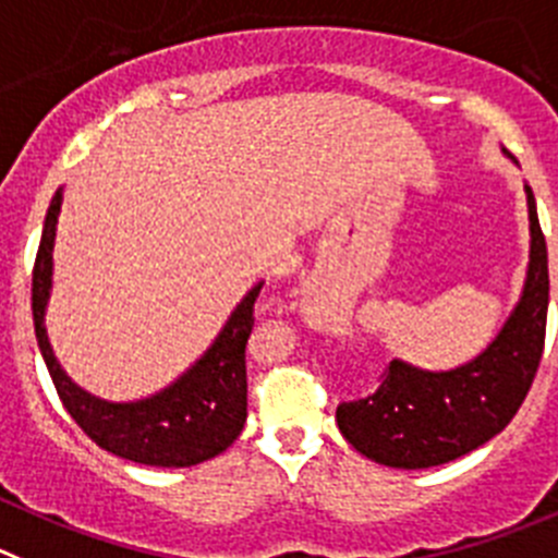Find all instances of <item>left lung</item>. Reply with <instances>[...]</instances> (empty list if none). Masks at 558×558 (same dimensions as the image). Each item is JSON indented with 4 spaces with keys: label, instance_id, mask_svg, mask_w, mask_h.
<instances>
[{
    "label": "left lung",
    "instance_id": "obj_1",
    "mask_svg": "<svg viewBox=\"0 0 558 558\" xmlns=\"http://www.w3.org/2000/svg\"><path fill=\"white\" fill-rule=\"evenodd\" d=\"M529 203V272L523 294L487 350L449 372L390 361L372 397L341 402V435L368 460L388 468L444 465L496 437L523 404L539 368L548 322V247L534 192Z\"/></svg>",
    "mask_w": 558,
    "mask_h": 558
}]
</instances>
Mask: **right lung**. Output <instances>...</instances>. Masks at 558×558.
<instances>
[{"instance_id": "obj_1", "label": "right lung", "mask_w": 558, "mask_h": 558, "mask_svg": "<svg viewBox=\"0 0 558 558\" xmlns=\"http://www.w3.org/2000/svg\"><path fill=\"white\" fill-rule=\"evenodd\" d=\"M62 186L46 211L44 236L33 269V322L40 355L51 374L62 408L104 451L154 468H190L226 451L247 418V363L244 350L253 332V305L264 283L253 286L228 316L215 343L159 393L137 402H107L62 372L46 332L51 296V253Z\"/></svg>"}]
</instances>
